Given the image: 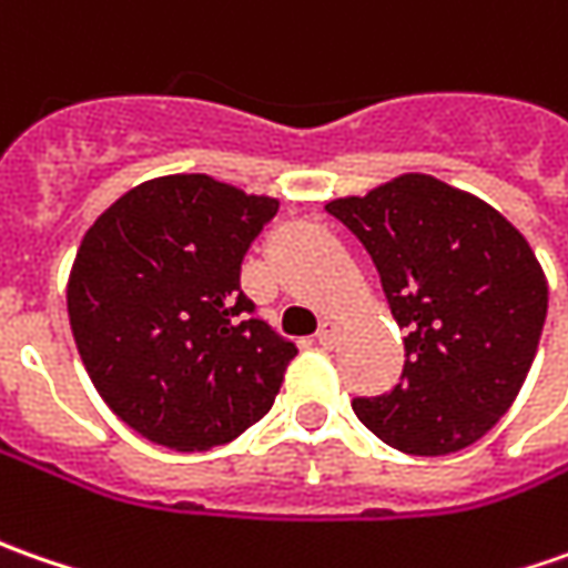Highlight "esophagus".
Segmentation results:
<instances>
[{
    "instance_id": "esophagus-1",
    "label": "esophagus",
    "mask_w": 568,
    "mask_h": 568,
    "mask_svg": "<svg viewBox=\"0 0 568 568\" xmlns=\"http://www.w3.org/2000/svg\"><path fill=\"white\" fill-rule=\"evenodd\" d=\"M336 339H339V323L323 321L321 329H317V343H321L323 348H333V345H336Z\"/></svg>"
}]
</instances>
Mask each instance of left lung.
<instances>
[{"label":"left lung","mask_w":568,"mask_h":568,"mask_svg":"<svg viewBox=\"0 0 568 568\" xmlns=\"http://www.w3.org/2000/svg\"><path fill=\"white\" fill-rule=\"evenodd\" d=\"M326 210L381 273L405 336L399 383L352 408L408 456L480 440L516 402L547 317V280L525 235L490 204L408 172Z\"/></svg>","instance_id":"left-lung-1"}]
</instances>
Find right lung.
Listing matches in <instances>:
<instances>
[{"label":"right lung","instance_id":"add662e5","mask_svg":"<svg viewBox=\"0 0 568 568\" xmlns=\"http://www.w3.org/2000/svg\"><path fill=\"white\" fill-rule=\"evenodd\" d=\"M276 197L210 175L131 187L90 225L69 276L81 362L150 443L201 453L245 434L298 355L242 292V261Z\"/></svg>","mask_w":568,"mask_h":568}]
</instances>
